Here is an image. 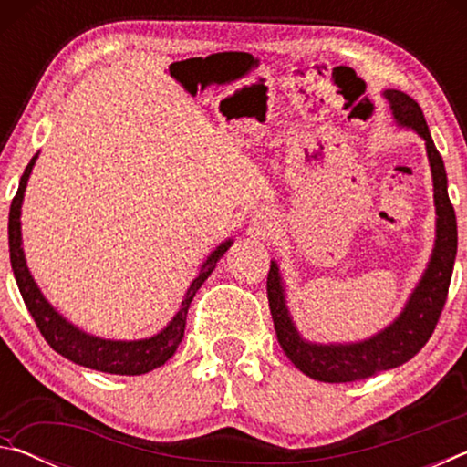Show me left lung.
I'll return each instance as SVG.
<instances>
[{"instance_id":"8db88e82","label":"left lung","mask_w":467,"mask_h":467,"mask_svg":"<svg viewBox=\"0 0 467 467\" xmlns=\"http://www.w3.org/2000/svg\"><path fill=\"white\" fill-rule=\"evenodd\" d=\"M389 102L395 123L412 130L424 140L432 175L434 197V247L422 278L418 280L404 309L389 326L360 342L317 344L300 336L286 305V284L282 280L278 262H272L267 274V300L278 342L286 357L306 377L323 383H348L373 377L414 358L429 342L434 326L445 306L449 282L457 255V220L447 193V172L439 150L434 148L429 125L414 99L400 90H383Z\"/></svg>"}]
</instances>
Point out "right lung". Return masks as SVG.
Returning <instances> with one entry per match:
<instances>
[{"instance_id":"obj_1","label":"right lung","mask_w":467,"mask_h":467,"mask_svg":"<svg viewBox=\"0 0 467 467\" xmlns=\"http://www.w3.org/2000/svg\"><path fill=\"white\" fill-rule=\"evenodd\" d=\"M38 158V152L33 156L25 169V175L20 179L18 192L10 205V223H7V239H10V262L14 270L16 284H18L20 295L25 298L26 309L33 315L36 327L41 329L43 337L47 339L55 352L61 354L63 358L76 362V365L100 370V373L110 375H144L162 367L177 348L185 334V321L189 305L195 296V292L202 288V284L208 280V275L214 272L216 264L223 259L228 247L234 243L233 239H226L220 243L218 247L210 253L208 259L202 264L200 274L187 288L183 300H181L179 311L175 313L167 327L158 331L156 336H150L144 339H105L92 334H86L84 329L76 327L72 321H67L63 315L55 309V306L45 298L41 288L30 274L25 257V249H22V202H25V192L28 185V177L33 172V167Z\"/></svg>"}]
</instances>
